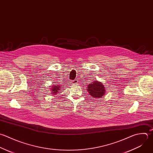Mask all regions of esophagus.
Masks as SVG:
<instances>
[{
    "instance_id": "obj_1",
    "label": "esophagus",
    "mask_w": 153,
    "mask_h": 153,
    "mask_svg": "<svg viewBox=\"0 0 153 153\" xmlns=\"http://www.w3.org/2000/svg\"><path fill=\"white\" fill-rule=\"evenodd\" d=\"M77 80H76V79H75V80H73L72 81V83L73 84V85H76V84H77Z\"/></svg>"
}]
</instances>
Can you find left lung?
Segmentation results:
<instances>
[{
  "label": "left lung",
  "instance_id": "8db88e82",
  "mask_svg": "<svg viewBox=\"0 0 153 153\" xmlns=\"http://www.w3.org/2000/svg\"><path fill=\"white\" fill-rule=\"evenodd\" d=\"M106 89L101 82L95 80L88 85L87 91L89 95L94 98H101L105 94Z\"/></svg>",
  "mask_w": 153,
  "mask_h": 153
}]
</instances>
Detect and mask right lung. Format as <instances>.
Returning a JSON list of instances; mask_svg holds the SVG:
<instances>
[{
	"label": "right lung",
	"mask_w": 153,
	"mask_h": 153,
	"mask_svg": "<svg viewBox=\"0 0 153 153\" xmlns=\"http://www.w3.org/2000/svg\"><path fill=\"white\" fill-rule=\"evenodd\" d=\"M61 88H62V87H61V85H52L50 88L52 94L56 95V94H58Z\"/></svg>",
	"instance_id": "right-lung-1"
}]
</instances>
